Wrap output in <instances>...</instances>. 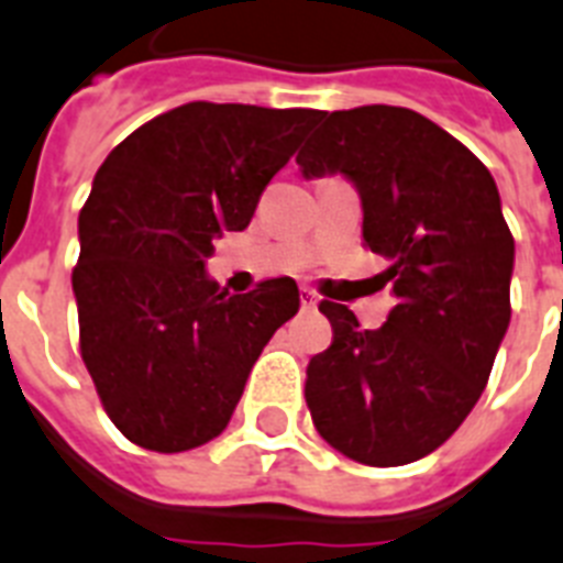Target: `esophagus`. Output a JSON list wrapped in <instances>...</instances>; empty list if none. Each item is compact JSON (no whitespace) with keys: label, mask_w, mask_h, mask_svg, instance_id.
I'll use <instances>...</instances> for the list:
<instances>
[{"label":"esophagus","mask_w":563,"mask_h":563,"mask_svg":"<svg viewBox=\"0 0 563 563\" xmlns=\"http://www.w3.org/2000/svg\"><path fill=\"white\" fill-rule=\"evenodd\" d=\"M299 299H302V308L305 310H313L319 305L317 294H313V290H308V287H302V294H299Z\"/></svg>","instance_id":"obj_1"}]
</instances>
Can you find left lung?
Listing matches in <instances>:
<instances>
[{"instance_id": "left-lung-1", "label": "left lung", "mask_w": 563, "mask_h": 563, "mask_svg": "<svg viewBox=\"0 0 563 563\" xmlns=\"http://www.w3.org/2000/svg\"><path fill=\"white\" fill-rule=\"evenodd\" d=\"M296 162L308 179H352L363 244L389 261L398 299L375 331L319 305L334 340L308 363L313 427L363 465L421 460L479 401L509 328L515 238L494 177L448 130L386 103L325 112Z\"/></svg>"}]
</instances>
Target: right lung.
Returning <instances> with one entry per match:
<instances>
[{"mask_svg": "<svg viewBox=\"0 0 563 563\" xmlns=\"http://www.w3.org/2000/svg\"><path fill=\"white\" fill-rule=\"evenodd\" d=\"M317 115L191 101L133 130L98 168L71 269L80 357L139 448L183 453L223 433L258 354L299 310L294 278L229 296L206 258L214 238L250 227Z\"/></svg>", "mask_w": 563, "mask_h": 563, "instance_id": "1", "label": "right lung"}]
</instances>
